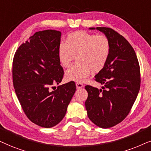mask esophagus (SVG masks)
I'll return each mask as SVG.
<instances>
[{
	"mask_svg": "<svg viewBox=\"0 0 151 151\" xmlns=\"http://www.w3.org/2000/svg\"><path fill=\"white\" fill-rule=\"evenodd\" d=\"M76 86H77V88L79 89V88H83V83H80V82H77V83H76Z\"/></svg>",
	"mask_w": 151,
	"mask_h": 151,
	"instance_id": "esophagus-1",
	"label": "esophagus"
}]
</instances>
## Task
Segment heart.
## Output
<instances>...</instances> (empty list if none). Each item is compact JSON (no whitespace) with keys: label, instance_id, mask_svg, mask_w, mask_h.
<instances>
[{"label":"heart","instance_id":"obj_1","mask_svg":"<svg viewBox=\"0 0 151 151\" xmlns=\"http://www.w3.org/2000/svg\"><path fill=\"white\" fill-rule=\"evenodd\" d=\"M110 50V42L104 35L82 31L69 34L65 43H61L58 47V59L63 68L70 66L75 56L77 62L65 72V79L81 82L91 71L100 72L107 63Z\"/></svg>","mask_w":151,"mask_h":151}]
</instances>
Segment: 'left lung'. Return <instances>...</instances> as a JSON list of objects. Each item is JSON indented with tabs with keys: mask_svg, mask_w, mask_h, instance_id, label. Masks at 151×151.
Segmentation results:
<instances>
[{
	"mask_svg": "<svg viewBox=\"0 0 151 151\" xmlns=\"http://www.w3.org/2000/svg\"><path fill=\"white\" fill-rule=\"evenodd\" d=\"M96 29L108 38L111 50L107 63L94 77L103 86H85L88 93L85 105L89 119L108 128L123 121L131 110L140 88V68L135 52L123 36L110 27Z\"/></svg>",
	"mask_w": 151,
	"mask_h": 151,
	"instance_id": "left-lung-1",
	"label": "left lung"
}]
</instances>
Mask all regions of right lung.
Masks as SVG:
<instances>
[{
	"mask_svg": "<svg viewBox=\"0 0 151 151\" xmlns=\"http://www.w3.org/2000/svg\"><path fill=\"white\" fill-rule=\"evenodd\" d=\"M61 32H37L21 44L12 63L14 88L24 112L32 122L43 128L53 127L65 116L76 91L74 81L59 86L64 71L58 59Z\"/></svg>",
	"mask_w": 151,
	"mask_h": 151,
	"instance_id": "right-lung-1",
	"label": "right lung"
}]
</instances>
